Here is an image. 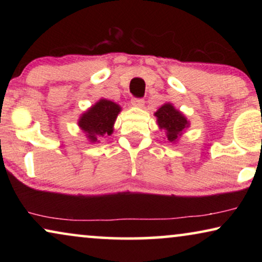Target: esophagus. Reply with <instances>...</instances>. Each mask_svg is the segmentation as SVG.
Wrapping results in <instances>:
<instances>
[{"mask_svg":"<svg viewBox=\"0 0 262 262\" xmlns=\"http://www.w3.org/2000/svg\"><path fill=\"white\" fill-rule=\"evenodd\" d=\"M131 103L135 107H143V106H144V100L141 99V98H134L131 100Z\"/></svg>","mask_w":262,"mask_h":262,"instance_id":"obj_1","label":"esophagus"}]
</instances>
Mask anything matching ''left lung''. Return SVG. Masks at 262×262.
<instances>
[{
    "mask_svg": "<svg viewBox=\"0 0 262 262\" xmlns=\"http://www.w3.org/2000/svg\"><path fill=\"white\" fill-rule=\"evenodd\" d=\"M155 116L157 117L159 126L167 131V137L169 142L177 141L181 132L188 126L187 119L170 103H166L159 108Z\"/></svg>",
    "mask_w": 262,
    "mask_h": 262,
    "instance_id": "8db88e82",
    "label": "left lung"
}]
</instances>
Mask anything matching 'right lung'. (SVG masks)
<instances>
[{
    "mask_svg": "<svg viewBox=\"0 0 262 262\" xmlns=\"http://www.w3.org/2000/svg\"><path fill=\"white\" fill-rule=\"evenodd\" d=\"M119 112L120 107L117 103L102 99L82 114L78 125L88 135L91 142H98L100 138L112 134L113 124Z\"/></svg>",
    "mask_w": 262,
    "mask_h": 262,
    "instance_id": "right-lung-1",
    "label": "right lung"
}]
</instances>
